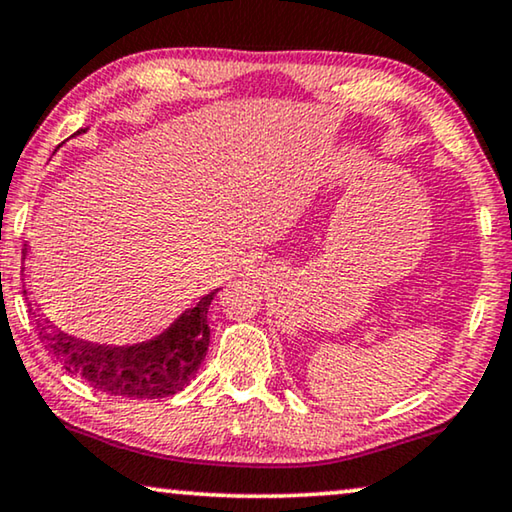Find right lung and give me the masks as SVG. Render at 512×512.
<instances>
[{"mask_svg":"<svg viewBox=\"0 0 512 512\" xmlns=\"http://www.w3.org/2000/svg\"><path fill=\"white\" fill-rule=\"evenodd\" d=\"M218 290L197 306L185 308L171 325L148 341L106 345L76 338L57 329L48 318L37 320V334L50 355L71 376L113 397L162 399L190 385L204 362L211 329L208 306ZM37 318V315H34Z\"/></svg>","mask_w":512,"mask_h":512,"instance_id":"1","label":"right lung"}]
</instances>
